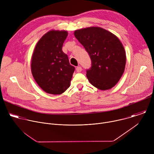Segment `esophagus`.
<instances>
[{"instance_id": "34e87169", "label": "esophagus", "mask_w": 154, "mask_h": 154, "mask_svg": "<svg viewBox=\"0 0 154 154\" xmlns=\"http://www.w3.org/2000/svg\"><path fill=\"white\" fill-rule=\"evenodd\" d=\"M82 71V68L81 66H78L76 68V71L77 72H80Z\"/></svg>"}]
</instances>
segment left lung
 I'll return each mask as SVG.
<instances>
[{
    "label": "left lung",
    "instance_id": "1",
    "mask_svg": "<svg viewBox=\"0 0 154 154\" xmlns=\"http://www.w3.org/2000/svg\"><path fill=\"white\" fill-rule=\"evenodd\" d=\"M74 36L91 58V68L86 71L90 83L103 91L112 88L122 77L126 63L125 51L120 40L99 27L77 30Z\"/></svg>",
    "mask_w": 154,
    "mask_h": 154
}]
</instances>
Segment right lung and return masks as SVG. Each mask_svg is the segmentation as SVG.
<instances>
[{
	"label": "right lung",
	"instance_id": "right-lung-1",
	"mask_svg": "<svg viewBox=\"0 0 154 154\" xmlns=\"http://www.w3.org/2000/svg\"><path fill=\"white\" fill-rule=\"evenodd\" d=\"M68 33L52 30L37 42L31 61L32 75L41 88L47 93L61 94L70 86L75 68L62 51Z\"/></svg>",
	"mask_w": 154,
	"mask_h": 154
}]
</instances>
